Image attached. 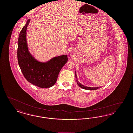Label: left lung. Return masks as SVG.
Returning <instances> with one entry per match:
<instances>
[{"label":"left lung","instance_id":"1","mask_svg":"<svg viewBox=\"0 0 133 133\" xmlns=\"http://www.w3.org/2000/svg\"><path fill=\"white\" fill-rule=\"evenodd\" d=\"M75 76H76V78H77V75H76V73L75 72ZM77 83H78V85L81 88H82L83 89H86V90H96L98 88H100L101 87H85L84 85H82L81 83H78V82L77 80Z\"/></svg>","mask_w":133,"mask_h":133}]
</instances>
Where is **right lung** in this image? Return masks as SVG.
I'll list each match as a JSON object with an SVG mask.
<instances>
[{"mask_svg": "<svg viewBox=\"0 0 133 133\" xmlns=\"http://www.w3.org/2000/svg\"><path fill=\"white\" fill-rule=\"evenodd\" d=\"M30 22L28 19L19 33L18 41V65L24 78L28 82L43 88L52 87L59 72L68 61L66 55L55 57L46 63L38 62L28 50L26 31Z\"/></svg>", "mask_w": 133, "mask_h": 133, "instance_id": "add662e5", "label": "right lung"}]
</instances>
